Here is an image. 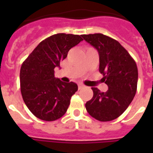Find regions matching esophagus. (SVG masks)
<instances>
[{
  "label": "esophagus",
  "mask_w": 153,
  "mask_h": 153,
  "mask_svg": "<svg viewBox=\"0 0 153 153\" xmlns=\"http://www.w3.org/2000/svg\"><path fill=\"white\" fill-rule=\"evenodd\" d=\"M83 85H82V84H79V90H81L82 88H83Z\"/></svg>",
  "instance_id": "obj_1"
}]
</instances>
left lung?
I'll return each mask as SVG.
<instances>
[{
	"label": "left lung",
	"mask_w": 153,
	"mask_h": 153,
	"mask_svg": "<svg viewBox=\"0 0 153 153\" xmlns=\"http://www.w3.org/2000/svg\"><path fill=\"white\" fill-rule=\"evenodd\" d=\"M99 54V72L108 86L106 92L92 87L93 98L86 103L89 114L100 121H110L121 116L137 92V67L131 55L116 39L101 33L82 35Z\"/></svg>",
	"instance_id": "8db88e82"
}]
</instances>
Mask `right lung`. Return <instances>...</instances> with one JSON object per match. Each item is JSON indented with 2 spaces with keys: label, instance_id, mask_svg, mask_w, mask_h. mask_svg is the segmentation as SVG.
Returning a JSON list of instances; mask_svg holds the SVG:
<instances>
[{
  "label": "right lung",
  "instance_id": "add662e5",
  "mask_svg": "<svg viewBox=\"0 0 153 153\" xmlns=\"http://www.w3.org/2000/svg\"><path fill=\"white\" fill-rule=\"evenodd\" d=\"M82 40L79 35H53L40 42L22 63L20 81L23 100L40 120L53 121L62 117L78 91L76 83L56 79L54 70L59 67L70 49Z\"/></svg>",
  "mask_w": 153,
  "mask_h": 153
}]
</instances>
